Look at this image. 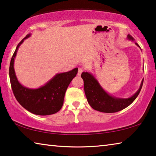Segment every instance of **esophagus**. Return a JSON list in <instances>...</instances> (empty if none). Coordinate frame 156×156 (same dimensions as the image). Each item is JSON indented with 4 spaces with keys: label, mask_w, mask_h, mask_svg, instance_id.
<instances>
[{
    "label": "esophagus",
    "mask_w": 156,
    "mask_h": 156,
    "mask_svg": "<svg viewBox=\"0 0 156 156\" xmlns=\"http://www.w3.org/2000/svg\"><path fill=\"white\" fill-rule=\"evenodd\" d=\"M83 68H81V67L78 68V76H80L81 75V73H83Z\"/></svg>",
    "instance_id": "1"
}]
</instances>
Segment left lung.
<instances>
[{"instance_id": "obj_1", "label": "left lung", "mask_w": 156, "mask_h": 156, "mask_svg": "<svg viewBox=\"0 0 156 156\" xmlns=\"http://www.w3.org/2000/svg\"><path fill=\"white\" fill-rule=\"evenodd\" d=\"M127 38L140 47L130 34H128ZM81 77L84 80V90L89 104L95 110L106 113L117 112L129 106L139 95L144 81V79H142L139 89L132 96L119 98L108 93L90 72H83Z\"/></svg>"}]
</instances>
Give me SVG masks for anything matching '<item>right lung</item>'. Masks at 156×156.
<instances>
[{
    "label": "right lung",
    "instance_id": "add662e5",
    "mask_svg": "<svg viewBox=\"0 0 156 156\" xmlns=\"http://www.w3.org/2000/svg\"><path fill=\"white\" fill-rule=\"evenodd\" d=\"M30 36V33L27 34L20 41L11 59L9 74L12 89L17 101L30 112L37 115H53L62 107L66 89L77 74L78 68L67 72L55 74L50 80L39 88H28L22 85L14 71V60L19 46L25 39Z\"/></svg>",
    "mask_w": 156,
    "mask_h": 156
}]
</instances>
